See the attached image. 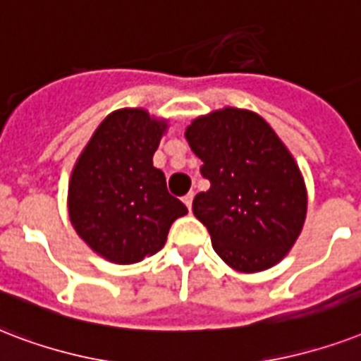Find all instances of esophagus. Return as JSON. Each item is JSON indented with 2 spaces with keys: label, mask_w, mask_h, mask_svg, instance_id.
<instances>
[{
  "label": "esophagus",
  "mask_w": 361,
  "mask_h": 361,
  "mask_svg": "<svg viewBox=\"0 0 361 361\" xmlns=\"http://www.w3.org/2000/svg\"><path fill=\"white\" fill-rule=\"evenodd\" d=\"M183 201H184V205L188 207V211H190V209H192V201H194V192H188V194L183 197Z\"/></svg>",
  "instance_id": "esophagus-1"
}]
</instances>
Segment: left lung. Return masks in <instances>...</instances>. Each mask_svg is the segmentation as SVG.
Masks as SVG:
<instances>
[{
	"label": "left lung",
	"mask_w": 361,
	"mask_h": 361,
	"mask_svg": "<svg viewBox=\"0 0 361 361\" xmlns=\"http://www.w3.org/2000/svg\"><path fill=\"white\" fill-rule=\"evenodd\" d=\"M184 137L211 183L192 211L214 252L241 273L279 264L307 216L305 180L281 137L258 113L237 107L197 116Z\"/></svg>",
	"instance_id": "1"
}]
</instances>
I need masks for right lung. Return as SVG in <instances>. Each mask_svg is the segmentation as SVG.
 <instances>
[{
	"mask_svg": "<svg viewBox=\"0 0 361 361\" xmlns=\"http://www.w3.org/2000/svg\"><path fill=\"white\" fill-rule=\"evenodd\" d=\"M167 120L147 109L105 116L77 158L67 188V211L88 247L113 264H137L166 245L169 228L188 209L167 192L152 166Z\"/></svg>",
	"mask_w": 361,
	"mask_h": 361,
	"instance_id": "obj_1",
	"label": "right lung"
}]
</instances>
